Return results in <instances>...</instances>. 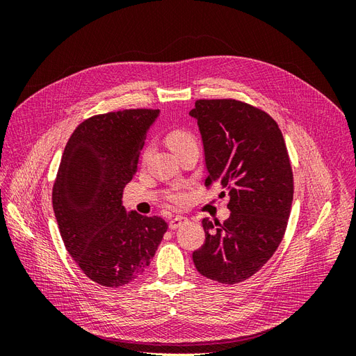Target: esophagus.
I'll list each match as a JSON object with an SVG mask.
<instances>
[{
  "mask_svg": "<svg viewBox=\"0 0 356 356\" xmlns=\"http://www.w3.org/2000/svg\"><path fill=\"white\" fill-rule=\"evenodd\" d=\"M187 221V217H182V215H177V217H174L172 218L170 221H169V229H172V230H177V229H179L182 224H184Z\"/></svg>",
  "mask_w": 356,
  "mask_h": 356,
  "instance_id": "obj_1",
  "label": "esophagus"
}]
</instances>
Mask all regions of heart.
Instances as JSON below:
<instances>
[{
	"mask_svg": "<svg viewBox=\"0 0 356 356\" xmlns=\"http://www.w3.org/2000/svg\"><path fill=\"white\" fill-rule=\"evenodd\" d=\"M168 144L169 147L174 149V152H178V149L188 147V145H196V139L193 136L190 132L184 131V129H175V131H172L168 134ZM170 199L181 203L186 200V193L182 190H177L170 195Z\"/></svg>",
	"mask_w": 356,
	"mask_h": 356,
	"instance_id": "b5f03b06",
	"label": "heart"
}]
</instances>
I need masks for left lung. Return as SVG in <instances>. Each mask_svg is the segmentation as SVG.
Wrapping results in <instances>:
<instances>
[{"label": "left lung", "mask_w": 356, "mask_h": 356, "mask_svg": "<svg viewBox=\"0 0 356 356\" xmlns=\"http://www.w3.org/2000/svg\"><path fill=\"white\" fill-rule=\"evenodd\" d=\"M190 115L202 135L208 178L227 193L230 217L204 218V243L193 252L197 272L220 284L257 273L282 242L294 195L284 136L267 113L236 99L196 101Z\"/></svg>", "instance_id": "left-lung-1"}]
</instances>
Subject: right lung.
Segmentation results:
<instances>
[{"mask_svg": "<svg viewBox=\"0 0 356 356\" xmlns=\"http://www.w3.org/2000/svg\"><path fill=\"white\" fill-rule=\"evenodd\" d=\"M159 110L93 115L77 126L60 159L53 211L67 251L83 273L117 288L143 275L168 224L123 207L139 153Z\"/></svg>", "mask_w": 356, "mask_h": 356, "instance_id": "add662e5", "label": "right lung"}]
</instances>
